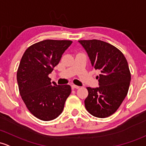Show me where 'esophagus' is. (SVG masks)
Instances as JSON below:
<instances>
[{"instance_id": "obj_1", "label": "esophagus", "mask_w": 146, "mask_h": 146, "mask_svg": "<svg viewBox=\"0 0 146 146\" xmlns=\"http://www.w3.org/2000/svg\"><path fill=\"white\" fill-rule=\"evenodd\" d=\"M71 87H72V89H79L80 88L79 86L75 85H71Z\"/></svg>"}]
</instances>
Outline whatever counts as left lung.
Wrapping results in <instances>:
<instances>
[{
	"label": "left lung",
	"mask_w": 146,
	"mask_h": 146,
	"mask_svg": "<svg viewBox=\"0 0 146 146\" xmlns=\"http://www.w3.org/2000/svg\"><path fill=\"white\" fill-rule=\"evenodd\" d=\"M87 51L92 65L100 71L99 87H87L85 100L87 111L99 118L115 113L128 93L131 73L122 52L110 43L99 40H78Z\"/></svg>",
	"instance_id": "8db88e82"
}]
</instances>
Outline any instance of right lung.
Returning a JSON list of instances; mask_svg holds the SVG:
<instances>
[{"label":"right lung","mask_w":146,"mask_h":146,"mask_svg":"<svg viewBox=\"0 0 146 146\" xmlns=\"http://www.w3.org/2000/svg\"><path fill=\"white\" fill-rule=\"evenodd\" d=\"M71 43V40L40 41L29 46L21 57L17 73L19 94L30 113L41 120L57 117L71 92L70 85L51 83L48 76Z\"/></svg>","instance_id":"add662e5"}]
</instances>
